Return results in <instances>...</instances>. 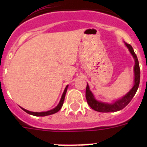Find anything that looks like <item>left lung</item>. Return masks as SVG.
Segmentation results:
<instances>
[{
  "mask_svg": "<svg viewBox=\"0 0 147 147\" xmlns=\"http://www.w3.org/2000/svg\"><path fill=\"white\" fill-rule=\"evenodd\" d=\"M125 45L129 49L131 54L132 55L133 58L135 59L136 64L134 67V73H135V85L133 88L131 89L129 93L126 94L124 97H122L121 99L115 101L113 104H106L103 102H100L95 99L93 96V93L90 90L89 86L87 84L86 87V92H85V96H86L87 102L89 106L91 107L93 110L98 111L101 113H110V112H115V111H119V110H122L123 108L127 106L128 104L130 102L131 100L132 99L133 96L136 94L137 91L138 86H139L140 83V76H141V72H140V67H139V62L138 60L137 56L135 54L134 50L132 49L129 44L125 42Z\"/></svg>",
  "mask_w": 147,
  "mask_h": 147,
  "instance_id": "left-lung-1",
  "label": "left lung"
}]
</instances>
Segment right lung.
<instances>
[{"mask_svg": "<svg viewBox=\"0 0 147 147\" xmlns=\"http://www.w3.org/2000/svg\"><path fill=\"white\" fill-rule=\"evenodd\" d=\"M67 87H68V86L67 85V86H66V88H65V89L64 92H63V93H62V98H61L60 102H59V105H58L57 106L55 107V108L53 109V110H49V111H47V112H41V113L31 112V111H28V110H25V109H23V108H22V107H21L22 110H24V111H25L26 113H27L31 114V115H35V116H45V115H51V114H54V113H57L58 111H59V110L61 109L62 105H63V102H64V100H65V97L66 92H67Z\"/></svg>", "mask_w": 147, "mask_h": 147, "instance_id": "right-lung-1", "label": "right lung"}]
</instances>
